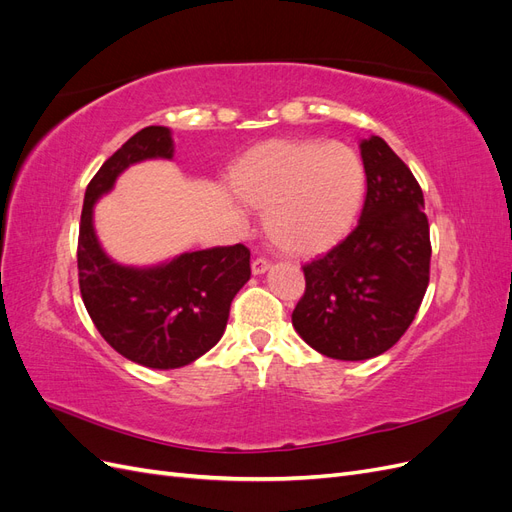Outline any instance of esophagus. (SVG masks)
<instances>
[{
  "label": "esophagus",
  "mask_w": 512,
  "mask_h": 512,
  "mask_svg": "<svg viewBox=\"0 0 512 512\" xmlns=\"http://www.w3.org/2000/svg\"><path fill=\"white\" fill-rule=\"evenodd\" d=\"M269 269H271V262L267 258H256L252 262V273L254 275H262V273H267Z\"/></svg>",
  "instance_id": "obj_1"
}]
</instances>
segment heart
Segmentation results:
<instances>
[{
	"label": "heart",
	"instance_id": "obj_1",
	"mask_svg": "<svg viewBox=\"0 0 512 512\" xmlns=\"http://www.w3.org/2000/svg\"><path fill=\"white\" fill-rule=\"evenodd\" d=\"M237 198L265 213L277 250L318 256L354 230L367 173L359 153L314 138H271L247 149L228 175Z\"/></svg>",
	"mask_w": 512,
	"mask_h": 512
}]
</instances>
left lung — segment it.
Masks as SVG:
<instances>
[{"label":"left lung","mask_w":512,"mask_h":512,"mask_svg":"<svg viewBox=\"0 0 512 512\" xmlns=\"http://www.w3.org/2000/svg\"><path fill=\"white\" fill-rule=\"evenodd\" d=\"M367 196L359 226L303 267L292 327L329 359L365 361L408 331L429 284V222L421 185L380 136L361 141Z\"/></svg>","instance_id":"1"}]
</instances>
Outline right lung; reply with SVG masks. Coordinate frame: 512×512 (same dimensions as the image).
<instances>
[{
	"mask_svg": "<svg viewBox=\"0 0 512 512\" xmlns=\"http://www.w3.org/2000/svg\"><path fill=\"white\" fill-rule=\"evenodd\" d=\"M173 134L149 126L128 138L89 181L79 230V286L100 335L128 361L151 369L194 363L220 342L230 303L252 275L245 245L185 252L151 267L108 256L94 228V207L117 177L145 160H173Z\"/></svg>",
	"mask_w": 512,
	"mask_h": 512,
	"instance_id": "obj_1",
	"label": "right lung"
}]
</instances>
